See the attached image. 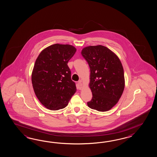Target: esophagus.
<instances>
[{
    "label": "esophagus",
    "mask_w": 157,
    "mask_h": 157,
    "mask_svg": "<svg viewBox=\"0 0 157 157\" xmlns=\"http://www.w3.org/2000/svg\"><path fill=\"white\" fill-rule=\"evenodd\" d=\"M82 81H78V84H77V88L79 90H81L82 88Z\"/></svg>",
    "instance_id": "1"
}]
</instances>
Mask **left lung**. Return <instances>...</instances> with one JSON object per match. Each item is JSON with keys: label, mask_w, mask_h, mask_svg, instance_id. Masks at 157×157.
<instances>
[{"label": "left lung", "mask_w": 157, "mask_h": 157, "mask_svg": "<svg viewBox=\"0 0 157 157\" xmlns=\"http://www.w3.org/2000/svg\"><path fill=\"white\" fill-rule=\"evenodd\" d=\"M81 55L90 67L89 86L92 99L90 108L99 112L110 110L116 105L125 88L124 72L118 57L103 45L86 47Z\"/></svg>", "instance_id": "1"}]
</instances>
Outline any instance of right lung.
I'll use <instances>...</instances> for the list:
<instances>
[{
	"label": "right lung",
	"instance_id": "right-lung-1",
	"mask_svg": "<svg viewBox=\"0 0 157 157\" xmlns=\"http://www.w3.org/2000/svg\"><path fill=\"white\" fill-rule=\"evenodd\" d=\"M76 52V48L71 45L55 44L44 49L36 59L31 76L32 86L46 108H64L76 92L67 65Z\"/></svg>",
	"mask_w": 157,
	"mask_h": 157
}]
</instances>
